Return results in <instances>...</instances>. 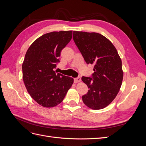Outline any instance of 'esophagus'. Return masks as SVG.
I'll list each match as a JSON object with an SVG mask.
<instances>
[{"label": "esophagus", "instance_id": "obj_1", "mask_svg": "<svg viewBox=\"0 0 146 146\" xmlns=\"http://www.w3.org/2000/svg\"><path fill=\"white\" fill-rule=\"evenodd\" d=\"M74 83H78V82H81V78H80V77H77V78H74Z\"/></svg>", "mask_w": 146, "mask_h": 146}]
</instances>
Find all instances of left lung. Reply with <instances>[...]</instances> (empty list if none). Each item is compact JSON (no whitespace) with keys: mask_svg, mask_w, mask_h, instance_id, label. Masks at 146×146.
<instances>
[{"mask_svg":"<svg viewBox=\"0 0 146 146\" xmlns=\"http://www.w3.org/2000/svg\"><path fill=\"white\" fill-rule=\"evenodd\" d=\"M73 39L87 64H94L92 77H82L89 90L82 96L83 103L100 110L112 102L123 80L122 61L109 39L95 32L74 31Z\"/></svg>","mask_w":146,"mask_h":146,"instance_id":"obj_1","label":"left lung"}]
</instances>
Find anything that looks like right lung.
<instances>
[{
    "label": "right lung",
    "mask_w": 146,
    "mask_h": 146,
    "mask_svg": "<svg viewBox=\"0 0 146 146\" xmlns=\"http://www.w3.org/2000/svg\"><path fill=\"white\" fill-rule=\"evenodd\" d=\"M72 31L52 32L35 40L26 52L23 78L30 96L44 107L60 104L74 79L54 71L61 51L71 40Z\"/></svg>",
    "instance_id": "obj_1"
}]
</instances>
